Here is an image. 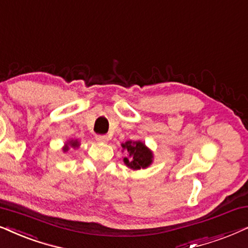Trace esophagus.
Segmentation results:
<instances>
[{
  "mask_svg": "<svg viewBox=\"0 0 248 248\" xmlns=\"http://www.w3.org/2000/svg\"><path fill=\"white\" fill-rule=\"evenodd\" d=\"M95 138H96L97 141H101V143H107L108 140V137L107 135H96V137Z\"/></svg>",
  "mask_w": 248,
  "mask_h": 248,
  "instance_id": "obj_1",
  "label": "esophagus"
}]
</instances>
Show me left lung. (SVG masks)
Masks as SVG:
<instances>
[{"label":"left lung","instance_id":"left-lung-1","mask_svg":"<svg viewBox=\"0 0 248 248\" xmlns=\"http://www.w3.org/2000/svg\"><path fill=\"white\" fill-rule=\"evenodd\" d=\"M121 152H126L127 156L124 157V163L133 170L146 169L153 163L154 155L144 141L127 140L121 144Z\"/></svg>","mask_w":248,"mask_h":248}]
</instances>
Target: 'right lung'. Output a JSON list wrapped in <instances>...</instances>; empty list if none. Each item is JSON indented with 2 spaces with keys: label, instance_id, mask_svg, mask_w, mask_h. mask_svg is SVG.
Returning a JSON list of instances; mask_svg holds the SVG:
<instances>
[{
  "label": "right lung",
  "instance_id": "1",
  "mask_svg": "<svg viewBox=\"0 0 248 248\" xmlns=\"http://www.w3.org/2000/svg\"><path fill=\"white\" fill-rule=\"evenodd\" d=\"M79 146H80V141H79L78 140H67V143L64 144V146L62 147V151L64 152V153H67V152L70 150V147L72 148H78Z\"/></svg>",
  "mask_w": 248,
  "mask_h": 248
}]
</instances>
